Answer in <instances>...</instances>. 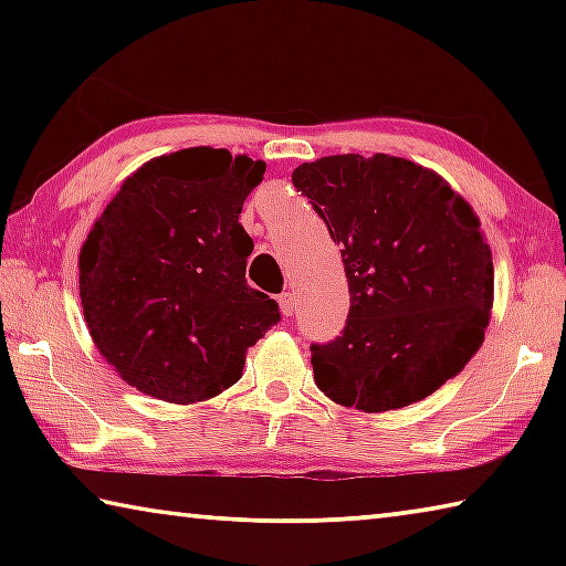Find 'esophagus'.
I'll return each instance as SVG.
<instances>
[{
  "mask_svg": "<svg viewBox=\"0 0 566 566\" xmlns=\"http://www.w3.org/2000/svg\"><path fill=\"white\" fill-rule=\"evenodd\" d=\"M280 310H282L284 317H292V312H294V294L292 292L280 294Z\"/></svg>",
  "mask_w": 566,
  "mask_h": 566,
  "instance_id": "34e87169",
  "label": "esophagus"
}]
</instances>
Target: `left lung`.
Returning <instances> with one entry per match:
<instances>
[{
	"instance_id": "obj_1",
	"label": "left lung",
	"mask_w": 566,
	"mask_h": 566,
	"mask_svg": "<svg viewBox=\"0 0 566 566\" xmlns=\"http://www.w3.org/2000/svg\"><path fill=\"white\" fill-rule=\"evenodd\" d=\"M292 181L349 282L342 337L312 344L317 387L369 415L434 395L490 324L494 262L474 209L437 171L389 155L304 161Z\"/></svg>"
}]
</instances>
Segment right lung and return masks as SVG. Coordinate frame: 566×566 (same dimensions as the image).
Here are the masks:
<instances>
[{
  "label": "right lung",
  "mask_w": 566,
  "mask_h": 566,
  "mask_svg": "<svg viewBox=\"0 0 566 566\" xmlns=\"http://www.w3.org/2000/svg\"><path fill=\"white\" fill-rule=\"evenodd\" d=\"M266 165L189 147L124 179L80 252L84 322L104 359L145 395L195 405L242 377L280 304L247 284L239 224Z\"/></svg>",
  "instance_id": "right-lung-1"
}]
</instances>
